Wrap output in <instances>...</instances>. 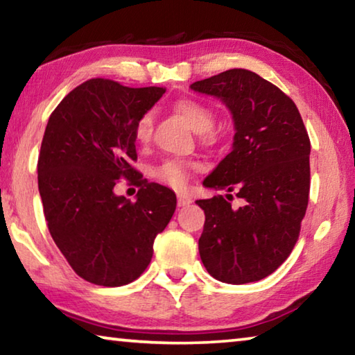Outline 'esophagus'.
I'll return each mask as SVG.
<instances>
[{
    "label": "esophagus",
    "mask_w": 355,
    "mask_h": 355,
    "mask_svg": "<svg viewBox=\"0 0 355 355\" xmlns=\"http://www.w3.org/2000/svg\"><path fill=\"white\" fill-rule=\"evenodd\" d=\"M191 202H192V200L189 199V197H188V196L178 194V197H177V203H178V207H188Z\"/></svg>",
    "instance_id": "1"
}]
</instances>
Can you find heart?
Wrapping results in <instances>:
<instances>
[{
  "label": "heart",
  "instance_id": "b5f03b06",
  "mask_svg": "<svg viewBox=\"0 0 355 355\" xmlns=\"http://www.w3.org/2000/svg\"><path fill=\"white\" fill-rule=\"evenodd\" d=\"M182 119L184 120L189 127L199 133V139L203 146H214L218 142L219 136L213 130V125L216 122L214 111L211 107L199 103L196 100H178L175 106H173ZM152 131H153V116L150 112L142 114V116L136 120L133 127V137L139 146H148L152 141ZM202 164L197 161L189 159H167L163 164L158 166L153 172L155 178L159 183L171 186L173 189H183L189 182L191 172L200 171Z\"/></svg>",
  "mask_w": 355,
  "mask_h": 355
}]
</instances>
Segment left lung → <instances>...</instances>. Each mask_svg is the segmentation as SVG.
Instances as JSON below:
<instances>
[{
	"label": "left lung",
	"mask_w": 355,
	"mask_h": 355,
	"mask_svg": "<svg viewBox=\"0 0 355 355\" xmlns=\"http://www.w3.org/2000/svg\"><path fill=\"white\" fill-rule=\"evenodd\" d=\"M191 89L224 101L236 131L232 152L203 184L243 199L239 209L224 196L196 202L205 211L202 263L225 284L261 280L290 257L299 238L310 192L309 133L294 101L250 70L222 71Z\"/></svg>",
	"instance_id": "obj_1"
}]
</instances>
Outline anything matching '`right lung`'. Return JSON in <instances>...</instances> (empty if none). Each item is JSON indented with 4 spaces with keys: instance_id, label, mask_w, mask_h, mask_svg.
<instances>
[{
    "instance_id": "right-lung-1",
    "label": "right lung",
    "mask_w": 355,
    "mask_h": 355,
    "mask_svg": "<svg viewBox=\"0 0 355 355\" xmlns=\"http://www.w3.org/2000/svg\"><path fill=\"white\" fill-rule=\"evenodd\" d=\"M164 92L92 78L48 119L37 161L45 220L71 269L91 284L122 286L139 277L175 211V194L136 178L131 166L136 120ZM122 176L140 186L136 202L113 194Z\"/></svg>"
}]
</instances>
